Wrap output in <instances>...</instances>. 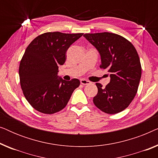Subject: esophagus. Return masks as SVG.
Wrapping results in <instances>:
<instances>
[{
    "label": "esophagus",
    "mask_w": 158,
    "mask_h": 158,
    "mask_svg": "<svg viewBox=\"0 0 158 158\" xmlns=\"http://www.w3.org/2000/svg\"><path fill=\"white\" fill-rule=\"evenodd\" d=\"M81 83L82 85H88V84H90V82L87 81V80L84 79V78H82L81 79Z\"/></svg>",
    "instance_id": "1"
}]
</instances>
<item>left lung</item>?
<instances>
[{
	"instance_id": "left-lung-1",
	"label": "left lung",
	"mask_w": 158,
	"mask_h": 158,
	"mask_svg": "<svg viewBox=\"0 0 158 158\" xmlns=\"http://www.w3.org/2000/svg\"><path fill=\"white\" fill-rule=\"evenodd\" d=\"M86 40L101 56V68L109 73L106 88L96 83L95 106L106 114L122 111L135 98L141 78L142 68L137 52L130 42L118 34L102 32L85 34Z\"/></svg>"
}]
</instances>
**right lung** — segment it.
I'll return each instance as SVG.
<instances>
[{"instance_id":"add662e5","label":"right lung","mask_w":158,"mask_h":158,"mask_svg":"<svg viewBox=\"0 0 158 158\" xmlns=\"http://www.w3.org/2000/svg\"><path fill=\"white\" fill-rule=\"evenodd\" d=\"M83 34L47 32L36 37L26 49L19 65L21 87L36 111L47 114L61 111L80 85L78 79L64 81L57 73L58 66L65 62L67 50Z\"/></svg>"}]
</instances>
